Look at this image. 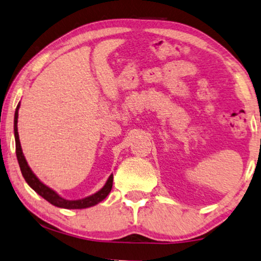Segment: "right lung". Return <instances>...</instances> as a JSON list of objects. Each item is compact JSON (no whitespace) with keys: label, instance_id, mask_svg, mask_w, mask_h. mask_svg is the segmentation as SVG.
I'll return each instance as SVG.
<instances>
[{"label":"right lung","instance_id":"add662e5","mask_svg":"<svg viewBox=\"0 0 261 261\" xmlns=\"http://www.w3.org/2000/svg\"><path fill=\"white\" fill-rule=\"evenodd\" d=\"M19 108H20V104L17 105L16 111H15V118H14V135H15V143H16V157H17V161H19V166L21 169L22 176H23L25 182L28 183L29 187L34 189L40 196H42L43 199L48 201L49 203H52L53 205H57V207H60V208H67V209L89 208V207H92V205L97 204L100 202V201L104 200L112 189L113 175L110 176L108 182L105 183V186L102 187L99 192L93 194V195L85 197V199H83V200L69 201V200L62 199L61 196H59L58 194L54 192V190H52L47 186L43 185V183L40 181V179L36 177L34 174H33L31 168L28 167L27 161H25V159H24L23 152H22L20 139H19V132H17V117H19Z\"/></svg>","mask_w":261,"mask_h":261}]
</instances>
